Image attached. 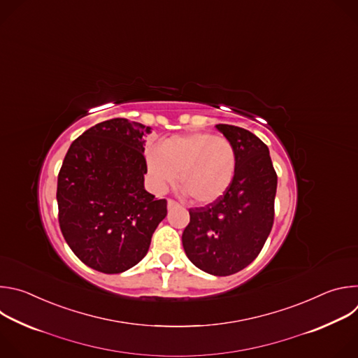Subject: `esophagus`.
Returning a JSON list of instances; mask_svg holds the SVG:
<instances>
[{"label": "esophagus", "instance_id": "34e87169", "mask_svg": "<svg viewBox=\"0 0 358 358\" xmlns=\"http://www.w3.org/2000/svg\"><path fill=\"white\" fill-rule=\"evenodd\" d=\"M178 203L174 201V199H167V207H169V210H171L173 207H177Z\"/></svg>", "mask_w": 358, "mask_h": 358}]
</instances>
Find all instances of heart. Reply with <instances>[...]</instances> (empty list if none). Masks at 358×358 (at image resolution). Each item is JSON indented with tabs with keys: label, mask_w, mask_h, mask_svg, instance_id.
I'll return each mask as SVG.
<instances>
[{
	"label": "heart",
	"mask_w": 358,
	"mask_h": 358,
	"mask_svg": "<svg viewBox=\"0 0 358 358\" xmlns=\"http://www.w3.org/2000/svg\"><path fill=\"white\" fill-rule=\"evenodd\" d=\"M147 171L157 192H164L180 174L185 195L207 206L229 189L236 171V151L229 140L210 133L174 136L148 150Z\"/></svg>",
	"instance_id": "b5f03b06"
}]
</instances>
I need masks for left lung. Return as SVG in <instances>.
Wrapping results in <instances>:
<instances>
[{"label": "left lung", "mask_w": 358, "mask_h": 358, "mask_svg": "<svg viewBox=\"0 0 358 358\" xmlns=\"http://www.w3.org/2000/svg\"><path fill=\"white\" fill-rule=\"evenodd\" d=\"M215 127L235 147V178L220 199L189 210L182 246L198 269L228 276L252 264L271 234L278 176L259 137L231 124Z\"/></svg>", "instance_id": "obj_1"}]
</instances>
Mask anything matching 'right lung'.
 Instances as JSON below:
<instances>
[{"label":"right lung","instance_id":"add662e5","mask_svg":"<svg viewBox=\"0 0 358 358\" xmlns=\"http://www.w3.org/2000/svg\"><path fill=\"white\" fill-rule=\"evenodd\" d=\"M127 119L97 123L69 147L58 176L62 235L76 257L101 273L137 265L167 215V201L144 188V136Z\"/></svg>","mask_w":358,"mask_h":358}]
</instances>
